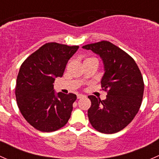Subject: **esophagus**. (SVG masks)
<instances>
[{
	"instance_id": "esophagus-1",
	"label": "esophagus",
	"mask_w": 159,
	"mask_h": 159,
	"mask_svg": "<svg viewBox=\"0 0 159 159\" xmlns=\"http://www.w3.org/2000/svg\"><path fill=\"white\" fill-rule=\"evenodd\" d=\"M83 97H84V95H83V94H78V95H77V98H78V99L81 98H83Z\"/></svg>"
}]
</instances>
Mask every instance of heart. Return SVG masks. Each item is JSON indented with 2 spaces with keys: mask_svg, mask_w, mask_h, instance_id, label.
Instances as JSON below:
<instances>
[{
  "mask_svg": "<svg viewBox=\"0 0 159 159\" xmlns=\"http://www.w3.org/2000/svg\"><path fill=\"white\" fill-rule=\"evenodd\" d=\"M87 59H89V58H87Z\"/></svg>",
  "mask_w": 159,
  "mask_h": 159,
  "instance_id": "obj_1",
  "label": "heart"
}]
</instances>
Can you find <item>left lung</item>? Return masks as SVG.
Here are the masks:
<instances>
[{
  "mask_svg": "<svg viewBox=\"0 0 159 159\" xmlns=\"http://www.w3.org/2000/svg\"><path fill=\"white\" fill-rule=\"evenodd\" d=\"M82 48L98 54L105 68L101 83L102 90L107 91L106 99L89 96L91 102L88 111L90 123L99 132H118L134 119L142 105V73L129 54L109 41H102Z\"/></svg>",
  "mask_w": 159,
  "mask_h": 159,
  "instance_id": "1",
  "label": "left lung"
}]
</instances>
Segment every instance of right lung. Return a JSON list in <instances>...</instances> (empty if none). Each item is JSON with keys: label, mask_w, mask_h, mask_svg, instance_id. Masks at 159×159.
<instances>
[{"label": "right lung", "mask_w": 159, "mask_h": 159, "mask_svg": "<svg viewBox=\"0 0 159 159\" xmlns=\"http://www.w3.org/2000/svg\"><path fill=\"white\" fill-rule=\"evenodd\" d=\"M78 46L50 42L22 63L16 81L17 106L27 121L43 132L64 127L71 115L76 94H55V78L62 77L68 60Z\"/></svg>", "instance_id": "1"}]
</instances>
